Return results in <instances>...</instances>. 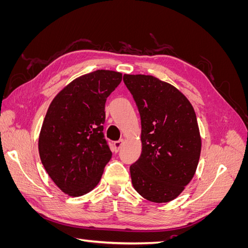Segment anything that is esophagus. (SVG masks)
Masks as SVG:
<instances>
[{"label": "esophagus", "mask_w": 248, "mask_h": 248, "mask_svg": "<svg viewBox=\"0 0 248 248\" xmlns=\"http://www.w3.org/2000/svg\"><path fill=\"white\" fill-rule=\"evenodd\" d=\"M124 144V140L123 139H121V140H117V141H115L114 142V146H115V148L118 150V151H119V150L120 149H121V147H122V145Z\"/></svg>", "instance_id": "1"}]
</instances>
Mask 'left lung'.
I'll use <instances>...</instances> for the list:
<instances>
[{"label":"left lung","mask_w":248,"mask_h":248,"mask_svg":"<svg viewBox=\"0 0 248 248\" xmlns=\"http://www.w3.org/2000/svg\"><path fill=\"white\" fill-rule=\"evenodd\" d=\"M140 116L141 154L130 166L132 185L154 202L176 199L197 170L202 140L188 99L166 81L124 74Z\"/></svg>","instance_id":"8db88e82"}]
</instances>
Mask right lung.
I'll use <instances>...</instances> for the list:
<instances>
[{"label":"right lung","mask_w":248,"mask_h":248,"mask_svg":"<svg viewBox=\"0 0 248 248\" xmlns=\"http://www.w3.org/2000/svg\"><path fill=\"white\" fill-rule=\"evenodd\" d=\"M122 73L96 70L67 85L51 101L41 127L40 159L55 184L80 197L99 183L111 158L103 134L107 98Z\"/></svg>","instance_id":"right-lung-1"}]
</instances>
